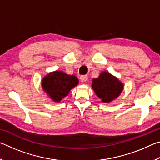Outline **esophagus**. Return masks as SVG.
Listing matches in <instances>:
<instances>
[{
	"instance_id": "1",
	"label": "esophagus",
	"mask_w": 160,
	"mask_h": 160,
	"mask_svg": "<svg viewBox=\"0 0 160 160\" xmlns=\"http://www.w3.org/2000/svg\"><path fill=\"white\" fill-rule=\"evenodd\" d=\"M88 75H81L80 76V80L82 82H86V81L88 80Z\"/></svg>"
}]
</instances>
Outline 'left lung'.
Returning <instances> with one entry per match:
<instances>
[{"instance_id": "8db88e82", "label": "left lung", "mask_w": 160, "mask_h": 160, "mask_svg": "<svg viewBox=\"0 0 160 160\" xmlns=\"http://www.w3.org/2000/svg\"><path fill=\"white\" fill-rule=\"evenodd\" d=\"M92 86L94 92L104 103L117 98L123 90V83L108 72H102L99 78L93 79Z\"/></svg>"}]
</instances>
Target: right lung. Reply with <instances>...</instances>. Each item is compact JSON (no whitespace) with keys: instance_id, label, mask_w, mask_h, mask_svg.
Wrapping results in <instances>:
<instances>
[{"instance_id":"obj_1","label":"right lung","mask_w":160,"mask_h":160,"mask_svg":"<svg viewBox=\"0 0 160 160\" xmlns=\"http://www.w3.org/2000/svg\"><path fill=\"white\" fill-rule=\"evenodd\" d=\"M78 84V79L76 76L57 70L50 72L43 78L42 87L54 102H59Z\"/></svg>"}]
</instances>
